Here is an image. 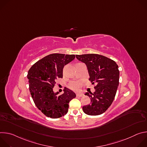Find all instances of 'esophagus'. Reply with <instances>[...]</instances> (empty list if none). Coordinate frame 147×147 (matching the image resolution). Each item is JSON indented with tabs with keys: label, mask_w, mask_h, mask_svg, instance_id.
I'll use <instances>...</instances> for the list:
<instances>
[{
	"label": "esophagus",
	"mask_w": 147,
	"mask_h": 147,
	"mask_svg": "<svg viewBox=\"0 0 147 147\" xmlns=\"http://www.w3.org/2000/svg\"><path fill=\"white\" fill-rule=\"evenodd\" d=\"M76 96H77V97H81V96H83V94L78 93V94H76Z\"/></svg>",
	"instance_id": "1"
}]
</instances>
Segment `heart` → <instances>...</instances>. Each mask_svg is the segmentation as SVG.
<instances>
[{
	"label": "heart",
	"mask_w": 147,
	"mask_h": 147,
	"mask_svg": "<svg viewBox=\"0 0 147 147\" xmlns=\"http://www.w3.org/2000/svg\"><path fill=\"white\" fill-rule=\"evenodd\" d=\"M81 83L80 81H72L69 84L70 88L74 90H77L80 88Z\"/></svg>",
	"instance_id": "obj_1"
}]
</instances>
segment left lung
<instances>
[{
  "label": "left lung",
  "instance_id": "obj_1",
  "mask_svg": "<svg viewBox=\"0 0 147 147\" xmlns=\"http://www.w3.org/2000/svg\"><path fill=\"white\" fill-rule=\"evenodd\" d=\"M76 58L86 65L89 80L96 85L93 94H85L91 103L84 106L82 110L88 115H100L109 108L115 99L119 81V67L113 60L98 54L77 55Z\"/></svg>",
  "mask_w": 147,
  "mask_h": 147
}]
</instances>
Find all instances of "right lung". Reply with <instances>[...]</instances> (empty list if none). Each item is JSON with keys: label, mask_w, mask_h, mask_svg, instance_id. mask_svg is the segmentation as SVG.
I'll list each match as a JSON object with an SVG mask.
<instances>
[{"label": "right lung", "mask_w": 147, "mask_h": 147, "mask_svg": "<svg viewBox=\"0 0 147 147\" xmlns=\"http://www.w3.org/2000/svg\"><path fill=\"white\" fill-rule=\"evenodd\" d=\"M74 59V55L51 54L36 62L28 72L33 100L47 117L56 119L65 116L68 112L69 102L76 96L73 91L66 87L60 95L53 91L57 78L63 77L64 66Z\"/></svg>", "instance_id": "1"}]
</instances>
